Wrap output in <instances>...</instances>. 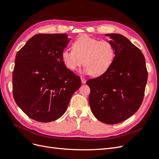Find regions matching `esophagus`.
Returning <instances> with one entry per match:
<instances>
[{"label": "esophagus", "mask_w": 159, "mask_h": 159, "mask_svg": "<svg viewBox=\"0 0 159 159\" xmlns=\"http://www.w3.org/2000/svg\"><path fill=\"white\" fill-rule=\"evenodd\" d=\"M80 79L82 81V83H83V84L86 83V79L84 77H83V76H80Z\"/></svg>", "instance_id": "obj_1"}]
</instances>
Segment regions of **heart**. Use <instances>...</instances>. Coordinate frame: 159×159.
I'll return each mask as SVG.
<instances>
[{"instance_id": "b5f03b06", "label": "heart", "mask_w": 159, "mask_h": 159, "mask_svg": "<svg viewBox=\"0 0 159 159\" xmlns=\"http://www.w3.org/2000/svg\"><path fill=\"white\" fill-rule=\"evenodd\" d=\"M115 57L114 46L109 41L83 35L72 43V49H65L61 58L66 68L75 70L85 65L84 72L98 76L109 69Z\"/></svg>"}]
</instances>
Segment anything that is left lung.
<instances>
[{
    "mask_svg": "<svg viewBox=\"0 0 159 159\" xmlns=\"http://www.w3.org/2000/svg\"><path fill=\"white\" fill-rule=\"evenodd\" d=\"M110 36L115 57L106 72L86 81L90 89L89 104L97 119L116 124L130 117L140 107L148 78L141 51L121 34Z\"/></svg>",
    "mask_w": 159,
    "mask_h": 159,
    "instance_id": "left-lung-1",
    "label": "left lung"
}]
</instances>
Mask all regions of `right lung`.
Listing matches in <instances>:
<instances>
[{"mask_svg":"<svg viewBox=\"0 0 159 159\" xmlns=\"http://www.w3.org/2000/svg\"><path fill=\"white\" fill-rule=\"evenodd\" d=\"M65 34H38L20 49L12 72V93L29 117L40 122L59 119L81 86L79 76L65 66L61 53Z\"/></svg>","mask_w":159,"mask_h":159,"instance_id":"obj_1","label":"right lung"}]
</instances>
